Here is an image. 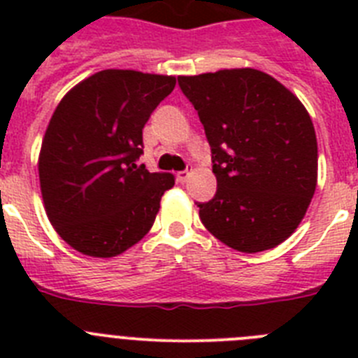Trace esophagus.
<instances>
[{
  "mask_svg": "<svg viewBox=\"0 0 358 358\" xmlns=\"http://www.w3.org/2000/svg\"><path fill=\"white\" fill-rule=\"evenodd\" d=\"M189 176H192V172L189 170H185V172H177V181L179 182H186L189 179Z\"/></svg>",
  "mask_w": 358,
  "mask_h": 358,
  "instance_id": "34e87169",
  "label": "esophagus"
}]
</instances>
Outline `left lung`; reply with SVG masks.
<instances>
[{"label":"left lung","mask_w":358,"mask_h":358,"mask_svg":"<svg viewBox=\"0 0 358 358\" xmlns=\"http://www.w3.org/2000/svg\"><path fill=\"white\" fill-rule=\"evenodd\" d=\"M204 125L217 194L197 202L215 238L240 252L285 242L317 186V140L299 98L252 68L179 77Z\"/></svg>","instance_id":"left-lung-1"}]
</instances>
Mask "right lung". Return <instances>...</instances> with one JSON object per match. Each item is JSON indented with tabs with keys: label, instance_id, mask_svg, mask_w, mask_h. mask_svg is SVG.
Segmentation results:
<instances>
[{
	"label": "right lung",
	"instance_id": "add662e5",
	"mask_svg": "<svg viewBox=\"0 0 358 358\" xmlns=\"http://www.w3.org/2000/svg\"><path fill=\"white\" fill-rule=\"evenodd\" d=\"M176 77L103 69L69 90L43 138L39 182L50 222L73 249L110 258L140 242L173 186L148 172L143 127Z\"/></svg>",
	"mask_w": 358,
	"mask_h": 358
}]
</instances>
